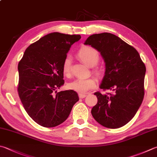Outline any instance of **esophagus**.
Returning a JSON list of instances; mask_svg holds the SVG:
<instances>
[{
    "label": "esophagus",
    "instance_id": "34e87169",
    "mask_svg": "<svg viewBox=\"0 0 157 157\" xmlns=\"http://www.w3.org/2000/svg\"><path fill=\"white\" fill-rule=\"evenodd\" d=\"M86 94H78V97L79 98H84L86 97Z\"/></svg>",
    "mask_w": 157,
    "mask_h": 157
}]
</instances>
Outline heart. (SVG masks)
Here are the masks:
<instances>
[{
  "label": "heart",
  "instance_id": "obj_1",
  "mask_svg": "<svg viewBox=\"0 0 157 157\" xmlns=\"http://www.w3.org/2000/svg\"><path fill=\"white\" fill-rule=\"evenodd\" d=\"M78 57L83 63L89 67H94L98 63L100 59L99 53L95 48L91 46H83L78 52ZM72 67V57L70 56H66L62 63V71L64 75L70 76ZM94 73L97 76L101 75V71L99 69L94 70ZM96 81L94 78H78L70 82L67 85L70 90L75 91L80 94H85L87 91L95 87Z\"/></svg>",
  "mask_w": 157,
  "mask_h": 157
}]
</instances>
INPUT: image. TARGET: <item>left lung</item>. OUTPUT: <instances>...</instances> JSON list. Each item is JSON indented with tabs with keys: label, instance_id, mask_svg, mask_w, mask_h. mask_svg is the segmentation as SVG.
<instances>
[{
	"label": "left lung",
	"instance_id": "left-lung-1",
	"mask_svg": "<svg viewBox=\"0 0 157 157\" xmlns=\"http://www.w3.org/2000/svg\"><path fill=\"white\" fill-rule=\"evenodd\" d=\"M84 44L100 52L105 63L100 89L113 94L94 93L97 104L91 115L100 124L118 128L126 124L137 113L144 96L146 66L134 47L109 33L90 35Z\"/></svg>",
	"mask_w": 157,
	"mask_h": 157
}]
</instances>
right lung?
Instances as JSON below:
<instances>
[{
	"label": "right lung",
	"instance_id": "1",
	"mask_svg": "<svg viewBox=\"0 0 157 157\" xmlns=\"http://www.w3.org/2000/svg\"><path fill=\"white\" fill-rule=\"evenodd\" d=\"M81 37L54 32L31 44L17 66V91L26 113L38 124L51 128L68 117L79 100L73 90L57 92L64 84L62 63Z\"/></svg>",
	"mask_w": 157,
	"mask_h": 157
}]
</instances>
